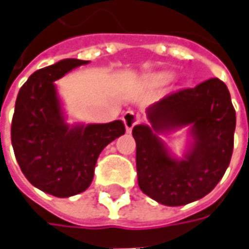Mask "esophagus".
I'll list each match as a JSON object with an SVG mask.
<instances>
[{
	"instance_id": "1",
	"label": "esophagus",
	"mask_w": 249,
	"mask_h": 249,
	"mask_svg": "<svg viewBox=\"0 0 249 249\" xmlns=\"http://www.w3.org/2000/svg\"><path fill=\"white\" fill-rule=\"evenodd\" d=\"M123 121H124L126 132H131L133 126L141 121V117L138 116V114H135V113H132V111H126L124 116H123Z\"/></svg>"
}]
</instances>
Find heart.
<instances>
[{"mask_svg": "<svg viewBox=\"0 0 249 249\" xmlns=\"http://www.w3.org/2000/svg\"><path fill=\"white\" fill-rule=\"evenodd\" d=\"M171 78H172V75H171L169 73H164V74H161V75H160V80H161V81H164V82L169 81Z\"/></svg>", "mask_w": 249, "mask_h": 249, "instance_id": "obj_1", "label": "heart"}]
</instances>
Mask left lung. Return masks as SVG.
<instances>
[{
    "mask_svg": "<svg viewBox=\"0 0 249 249\" xmlns=\"http://www.w3.org/2000/svg\"><path fill=\"white\" fill-rule=\"evenodd\" d=\"M150 125H135L136 171L141 190L162 205L179 207L213 190L230 164L236 111L226 84L211 78L167 95L147 108ZM189 126L191 142L175 158L159 134Z\"/></svg>",
    "mask_w": 249,
    "mask_h": 249,
    "instance_id": "left-lung-1",
    "label": "left lung"
}]
</instances>
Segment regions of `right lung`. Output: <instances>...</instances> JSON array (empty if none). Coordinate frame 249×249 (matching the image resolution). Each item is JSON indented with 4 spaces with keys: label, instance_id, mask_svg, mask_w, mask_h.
Masks as SVG:
<instances>
[{
    "label": "right lung",
    "instance_id": "add662e5",
    "mask_svg": "<svg viewBox=\"0 0 249 249\" xmlns=\"http://www.w3.org/2000/svg\"><path fill=\"white\" fill-rule=\"evenodd\" d=\"M65 59L37 70L18 93L11 126L15 157L23 175L37 189L55 197H71L92 183L99 154L125 133L124 123H66L55 81L78 66Z\"/></svg>",
    "mask_w": 249,
    "mask_h": 249
}]
</instances>
